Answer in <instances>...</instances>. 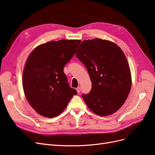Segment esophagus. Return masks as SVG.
Segmentation results:
<instances>
[{
  "instance_id": "obj_1",
  "label": "esophagus",
  "mask_w": 155,
  "mask_h": 155,
  "mask_svg": "<svg viewBox=\"0 0 155 155\" xmlns=\"http://www.w3.org/2000/svg\"><path fill=\"white\" fill-rule=\"evenodd\" d=\"M76 91H77L78 93H79V92H80V91H81V88L79 87H78L76 88Z\"/></svg>"
}]
</instances>
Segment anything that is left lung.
I'll list each match as a JSON object with an SVG mask.
<instances>
[{
  "label": "left lung",
  "instance_id": "left-lung-1",
  "mask_svg": "<svg viewBox=\"0 0 155 155\" xmlns=\"http://www.w3.org/2000/svg\"><path fill=\"white\" fill-rule=\"evenodd\" d=\"M76 55L92 81L91 92L82 95L87 107L99 116L114 114L124 105L132 83L124 51L110 41L94 39L82 41Z\"/></svg>",
  "mask_w": 155,
  "mask_h": 155
}]
</instances>
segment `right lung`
Listing matches in <instances>:
<instances>
[{
  "label": "right lung",
  "instance_id": "obj_1",
  "mask_svg": "<svg viewBox=\"0 0 155 155\" xmlns=\"http://www.w3.org/2000/svg\"><path fill=\"white\" fill-rule=\"evenodd\" d=\"M80 43L75 39L49 41L37 46L28 58L22 74L23 90L39 114L58 116L77 94L69 86L63 69Z\"/></svg>",
  "mask_w": 155,
  "mask_h": 155
}]
</instances>
